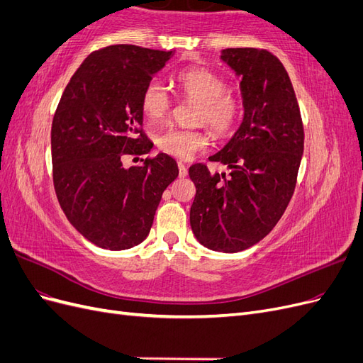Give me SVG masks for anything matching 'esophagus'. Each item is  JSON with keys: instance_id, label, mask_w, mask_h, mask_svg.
Wrapping results in <instances>:
<instances>
[{"instance_id": "obj_1", "label": "esophagus", "mask_w": 363, "mask_h": 363, "mask_svg": "<svg viewBox=\"0 0 363 363\" xmlns=\"http://www.w3.org/2000/svg\"><path fill=\"white\" fill-rule=\"evenodd\" d=\"M179 175H180V179L188 177V168H186L183 163H179Z\"/></svg>"}]
</instances>
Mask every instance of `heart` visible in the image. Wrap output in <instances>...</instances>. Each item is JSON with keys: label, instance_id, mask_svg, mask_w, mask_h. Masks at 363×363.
<instances>
[{"label": "heart", "instance_id": "1", "mask_svg": "<svg viewBox=\"0 0 363 363\" xmlns=\"http://www.w3.org/2000/svg\"><path fill=\"white\" fill-rule=\"evenodd\" d=\"M177 83L189 100L199 103L196 123H206L219 136L232 131L240 113V100L228 92L225 79L207 68H189L179 74ZM140 106L150 121L159 123L169 115L172 98L159 80H151L142 92ZM207 145L208 136L200 128H169L157 136V147L180 160L191 159Z\"/></svg>", "mask_w": 363, "mask_h": 363}]
</instances>
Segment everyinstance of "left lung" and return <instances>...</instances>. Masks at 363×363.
Segmentation results:
<instances>
[{
	"label": "left lung",
	"instance_id": "8db88e82",
	"mask_svg": "<svg viewBox=\"0 0 363 363\" xmlns=\"http://www.w3.org/2000/svg\"><path fill=\"white\" fill-rule=\"evenodd\" d=\"M221 60L240 77L244 119L211 156L232 171L189 168L196 194L191 227L208 250L244 251L265 238L286 211L304 150L300 107L281 62L265 50L227 48Z\"/></svg>",
	"mask_w": 363,
	"mask_h": 363
}]
</instances>
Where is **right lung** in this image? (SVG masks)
<instances>
[{"instance_id": "obj_1", "label": "right lung", "mask_w": 363, "mask_h": 363, "mask_svg": "<svg viewBox=\"0 0 363 363\" xmlns=\"http://www.w3.org/2000/svg\"><path fill=\"white\" fill-rule=\"evenodd\" d=\"M174 51L112 45L87 56L65 87L51 127L52 182L62 211L96 247L112 251L148 236L163 191L179 167L159 152L125 168L127 155H147L140 98Z\"/></svg>"}]
</instances>
